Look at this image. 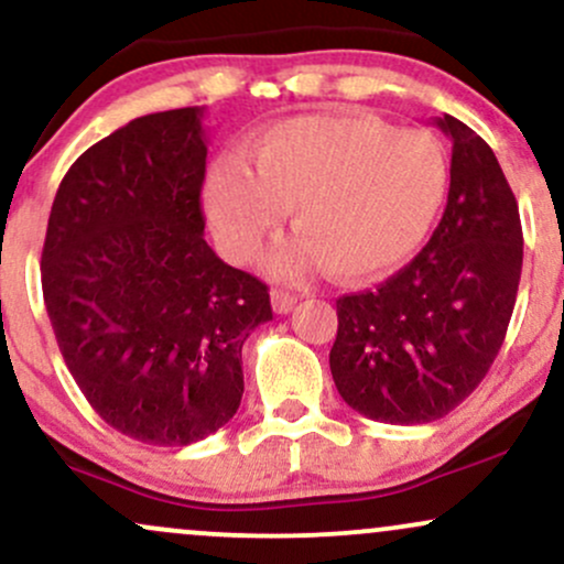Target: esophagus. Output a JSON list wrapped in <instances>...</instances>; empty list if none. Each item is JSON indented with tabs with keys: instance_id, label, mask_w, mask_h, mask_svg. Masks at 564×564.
I'll list each match as a JSON object with an SVG mask.
<instances>
[{
	"instance_id": "esophagus-1",
	"label": "esophagus",
	"mask_w": 564,
	"mask_h": 564,
	"mask_svg": "<svg viewBox=\"0 0 564 564\" xmlns=\"http://www.w3.org/2000/svg\"><path fill=\"white\" fill-rule=\"evenodd\" d=\"M270 300H273V310L278 315L291 313V310H294V304H296V296L289 294V291H281V289L270 291Z\"/></svg>"
}]
</instances>
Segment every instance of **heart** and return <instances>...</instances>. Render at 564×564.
Returning a JSON list of instances; mask_svg holds the SVG:
<instances>
[{
    "instance_id": "obj_1",
    "label": "heart",
    "mask_w": 564,
    "mask_h": 564,
    "mask_svg": "<svg viewBox=\"0 0 564 564\" xmlns=\"http://www.w3.org/2000/svg\"><path fill=\"white\" fill-rule=\"evenodd\" d=\"M251 170L225 156L206 177V212L232 262H251L281 230L300 236L270 260L302 278L323 262L334 278H366L403 262L435 223L448 185L440 142L368 116H302L262 134Z\"/></svg>"
}]
</instances>
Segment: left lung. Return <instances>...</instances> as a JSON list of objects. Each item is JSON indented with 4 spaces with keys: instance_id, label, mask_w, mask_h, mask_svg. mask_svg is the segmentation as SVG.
<instances>
[{
    "instance_id": "obj_1",
    "label": "left lung",
    "mask_w": 564,
    "mask_h": 564,
    "mask_svg": "<svg viewBox=\"0 0 564 564\" xmlns=\"http://www.w3.org/2000/svg\"><path fill=\"white\" fill-rule=\"evenodd\" d=\"M451 187L430 243L373 291L336 300L328 355L341 400L373 422L426 424L494 366L522 273V225L496 153L445 113Z\"/></svg>"
}]
</instances>
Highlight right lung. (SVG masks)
Returning <instances> with one entry per match:
<instances>
[{"label":"right lung","instance_id":"right-lung-1","mask_svg":"<svg viewBox=\"0 0 564 564\" xmlns=\"http://www.w3.org/2000/svg\"><path fill=\"white\" fill-rule=\"evenodd\" d=\"M204 108L148 113L57 187L42 249L50 323L84 398L148 445L209 437L241 405V349L273 321L262 281L204 241Z\"/></svg>","mask_w":564,"mask_h":564}]
</instances>
